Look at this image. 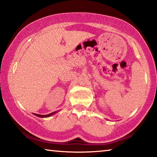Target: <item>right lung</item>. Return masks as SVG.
Segmentation results:
<instances>
[{
    "instance_id": "obj_1",
    "label": "right lung",
    "mask_w": 157,
    "mask_h": 157,
    "mask_svg": "<svg viewBox=\"0 0 157 157\" xmlns=\"http://www.w3.org/2000/svg\"><path fill=\"white\" fill-rule=\"evenodd\" d=\"M58 111H56V112H53L52 113H50V114H48V115H38V114H36V113H33L34 115H36L37 117H41V118H46V117H49L52 116L53 115H55L56 113H58Z\"/></svg>"
}]
</instances>
